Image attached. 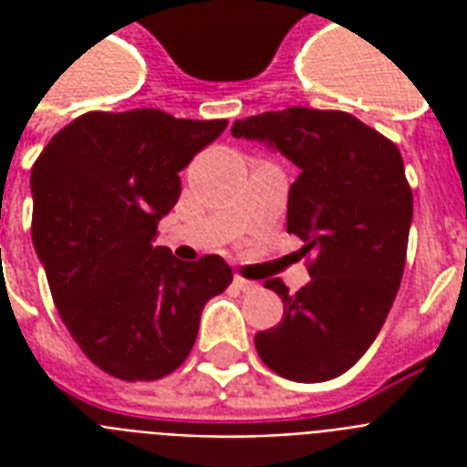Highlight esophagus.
Instances as JSON below:
<instances>
[{"label":"esophagus","mask_w":467,"mask_h":467,"mask_svg":"<svg viewBox=\"0 0 467 467\" xmlns=\"http://www.w3.org/2000/svg\"><path fill=\"white\" fill-rule=\"evenodd\" d=\"M234 285H237L242 293L259 291V284H254V281H247V278H240V276H234Z\"/></svg>","instance_id":"obj_1"}]
</instances>
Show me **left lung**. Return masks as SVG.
<instances>
[{
    "instance_id": "left-lung-1",
    "label": "left lung",
    "mask_w": 467,
    "mask_h": 467,
    "mask_svg": "<svg viewBox=\"0 0 467 467\" xmlns=\"http://www.w3.org/2000/svg\"><path fill=\"white\" fill-rule=\"evenodd\" d=\"M233 135L300 169L285 227L312 254L310 284L296 296L281 278L266 281L284 300V317L256 332V351L288 380H332L368 351L402 281L412 225L402 155L351 113L303 106L234 120Z\"/></svg>"
}]
</instances>
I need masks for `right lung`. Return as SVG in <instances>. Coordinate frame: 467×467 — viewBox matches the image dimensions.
<instances>
[{"label":"right lung","instance_id":"add662e5","mask_svg":"<svg viewBox=\"0 0 467 467\" xmlns=\"http://www.w3.org/2000/svg\"><path fill=\"white\" fill-rule=\"evenodd\" d=\"M225 126L160 109L91 111L33 164V247L72 339L109 376L179 368L205 303L233 281L223 256L186 264L152 244L182 193L179 171Z\"/></svg>","mask_w":467,"mask_h":467}]
</instances>
